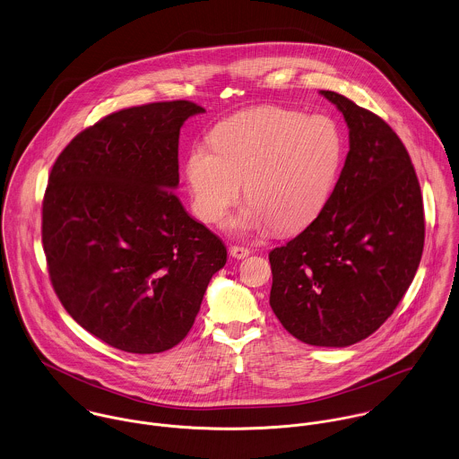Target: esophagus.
I'll list each match as a JSON object with an SVG mask.
<instances>
[{"label": "esophagus", "instance_id": "esophagus-1", "mask_svg": "<svg viewBox=\"0 0 459 459\" xmlns=\"http://www.w3.org/2000/svg\"><path fill=\"white\" fill-rule=\"evenodd\" d=\"M229 252H230V255H232L234 259H245V257L250 255V250H248V248H245V247H236V245L230 247Z\"/></svg>", "mask_w": 459, "mask_h": 459}]
</instances>
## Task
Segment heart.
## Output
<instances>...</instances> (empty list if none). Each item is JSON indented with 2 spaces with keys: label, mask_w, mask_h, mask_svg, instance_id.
Wrapping results in <instances>:
<instances>
[{
  "label": "heart",
  "mask_w": 459,
  "mask_h": 459,
  "mask_svg": "<svg viewBox=\"0 0 459 459\" xmlns=\"http://www.w3.org/2000/svg\"><path fill=\"white\" fill-rule=\"evenodd\" d=\"M196 143L186 160L193 212L204 223L218 221L243 193L247 205L227 220L234 234L275 227L292 232L312 223L326 207L344 156L333 120L285 108L238 113Z\"/></svg>",
  "instance_id": "heart-1"
}]
</instances>
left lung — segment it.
<instances>
[{
	"instance_id": "1",
	"label": "left lung",
	"mask_w": 459,
	"mask_h": 459,
	"mask_svg": "<svg viewBox=\"0 0 459 459\" xmlns=\"http://www.w3.org/2000/svg\"><path fill=\"white\" fill-rule=\"evenodd\" d=\"M321 95L344 115L350 152L321 214L270 252V305L301 342L346 348L374 333L408 290L424 248V205L394 129L341 93Z\"/></svg>"
}]
</instances>
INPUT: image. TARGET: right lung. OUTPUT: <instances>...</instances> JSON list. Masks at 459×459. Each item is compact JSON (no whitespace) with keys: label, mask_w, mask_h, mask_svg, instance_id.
Masks as SVG:
<instances>
[{"label":"right lung","mask_w":459,"mask_h":459,"mask_svg":"<svg viewBox=\"0 0 459 459\" xmlns=\"http://www.w3.org/2000/svg\"><path fill=\"white\" fill-rule=\"evenodd\" d=\"M204 111L189 100L115 111L51 169L42 245L53 289L78 325L120 351L178 346L227 263L221 239L174 191L181 127Z\"/></svg>","instance_id":"1"}]
</instances>
